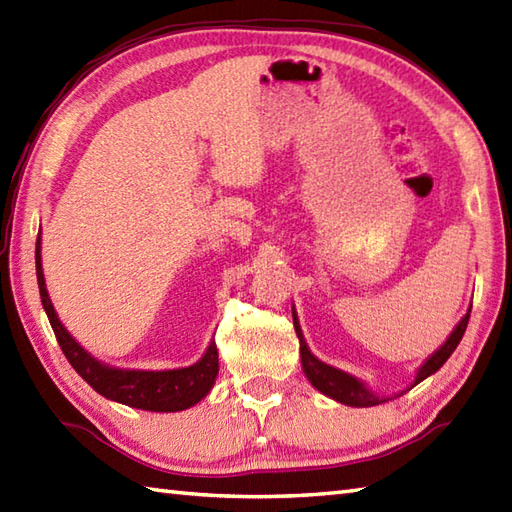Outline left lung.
Returning <instances> with one entry per match:
<instances>
[{
    "mask_svg": "<svg viewBox=\"0 0 512 512\" xmlns=\"http://www.w3.org/2000/svg\"><path fill=\"white\" fill-rule=\"evenodd\" d=\"M469 315H471V306H469L467 315H464L462 320L456 324V328H453L451 335L447 337V342L442 344L434 352V355H429L423 366L416 370V379H414V383L410 385V388H414V385H418L420 381H425L427 377H431V374L438 372L442 368V363H445L451 357V352L458 348L464 331H467ZM293 326H295V335H298V339H300L302 370H304L306 379L311 381V385H313L315 390H320L324 396H328V399L339 401V403L350 405V407H372V405H379V403L390 401V396H388V399H385V396H377L368 388L366 383L359 381L357 377H352V374H348L344 370H337L333 366H328V363L317 359L313 352L309 350V346H306V342H304L302 328H300V322H298V313H295V311H293ZM410 388H407V390H410Z\"/></svg>",
    "mask_w": 512,
    "mask_h": 512,
    "instance_id": "1",
    "label": "left lung"
}]
</instances>
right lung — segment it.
<instances>
[{"label":"right lung","mask_w":512,"mask_h":512,"mask_svg":"<svg viewBox=\"0 0 512 512\" xmlns=\"http://www.w3.org/2000/svg\"><path fill=\"white\" fill-rule=\"evenodd\" d=\"M37 282L43 309L48 313L52 331L59 339V346L72 368L92 385V388L109 401L135 407L146 412H181L197 405L206 396L219 374V350L210 342L203 357L188 368L175 370H127L102 363L76 342L70 331L56 315L52 300L45 289L43 267H41V236L37 238Z\"/></svg>","instance_id":"add662e5"}]
</instances>
